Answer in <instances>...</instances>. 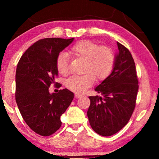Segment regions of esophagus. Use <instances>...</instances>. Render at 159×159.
I'll return each instance as SVG.
<instances>
[{"label":"esophagus","mask_w":159,"mask_h":159,"mask_svg":"<svg viewBox=\"0 0 159 159\" xmlns=\"http://www.w3.org/2000/svg\"><path fill=\"white\" fill-rule=\"evenodd\" d=\"M83 95H80V94L79 93H75V98H80V97H82Z\"/></svg>","instance_id":"1"}]
</instances>
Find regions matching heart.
<instances>
[{"label": "heart", "instance_id": "heart-1", "mask_svg": "<svg viewBox=\"0 0 159 159\" xmlns=\"http://www.w3.org/2000/svg\"><path fill=\"white\" fill-rule=\"evenodd\" d=\"M69 55L74 59L83 60L82 76H73L66 80L68 89L81 93L95 82H102L111 74L115 63V56L109 47L99 46L95 43L83 41L77 43L69 50ZM69 57L61 52L56 59V67L59 73L66 76L69 73Z\"/></svg>", "mask_w": 159, "mask_h": 159}]
</instances>
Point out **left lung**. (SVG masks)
<instances>
[{
    "mask_svg": "<svg viewBox=\"0 0 159 159\" xmlns=\"http://www.w3.org/2000/svg\"><path fill=\"white\" fill-rule=\"evenodd\" d=\"M117 45L111 74L95 88L102 97H89L87 112L93 130L105 137L118 133L127 124L135 107L139 88L131 53L120 43Z\"/></svg>",
    "mask_w": 159,
    "mask_h": 159,
    "instance_id": "left-lung-1",
    "label": "left lung"
}]
</instances>
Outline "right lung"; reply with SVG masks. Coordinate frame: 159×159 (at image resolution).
<instances>
[{"mask_svg": "<svg viewBox=\"0 0 159 159\" xmlns=\"http://www.w3.org/2000/svg\"><path fill=\"white\" fill-rule=\"evenodd\" d=\"M74 38H48L29 47L21 56L16 70L15 99L20 114L32 130L49 136L60 128L62 115L74 99L68 89L49 93L58 75L56 59L71 43ZM56 87H61L59 84Z\"/></svg>", "mask_w": 159, "mask_h": 159, "instance_id": "right-lung-1", "label": "right lung"}]
</instances>
